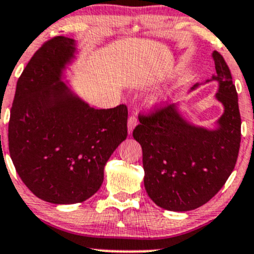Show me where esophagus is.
Listing matches in <instances>:
<instances>
[{
  "label": "esophagus",
  "mask_w": 254,
  "mask_h": 254,
  "mask_svg": "<svg viewBox=\"0 0 254 254\" xmlns=\"http://www.w3.org/2000/svg\"><path fill=\"white\" fill-rule=\"evenodd\" d=\"M137 125H138V121H137V119H135V116H130L129 119H128V122H127L128 134H132L133 129H134Z\"/></svg>",
  "instance_id": "obj_1"
}]
</instances>
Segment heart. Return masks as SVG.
Returning <instances> with one entry per match:
<instances>
[{
  "instance_id": "heart-1",
  "label": "heart",
  "mask_w": 254,
  "mask_h": 254,
  "mask_svg": "<svg viewBox=\"0 0 254 254\" xmlns=\"http://www.w3.org/2000/svg\"><path fill=\"white\" fill-rule=\"evenodd\" d=\"M163 99V97H162V94H160V95H156V97H154L151 99V104H160V102L161 100Z\"/></svg>"
}]
</instances>
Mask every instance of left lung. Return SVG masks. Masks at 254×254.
Listing matches in <instances>:
<instances>
[{
	"mask_svg": "<svg viewBox=\"0 0 254 254\" xmlns=\"http://www.w3.org/2000/svg\"><path fill=\"white\" fill-rule=\"evenodd\" d=\"M212 58L215 73L203 83H218L214 97L224 108L214 128L193 125L178 103L139 117L133 130L143 150L146 192L167 211H191L208 202L235 167L241 141L239 99L224 58L217 51Z\"/></svg>",
	"mask_w": 254,
	"mask_h": 254,
	"instance_id": "1",
	"label": "left lung"
}]
</instances>
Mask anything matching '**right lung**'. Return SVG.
Returning <instances> with one entry per match:
<instances>
[{"label":"right lung","instance_id":"1","mask_svg":"<svg viewBox=\"0 0 254 254\" xmlns=\"http://www.w3.org/2000/svg\"><path fill=\"white\" fill-rule=\"evenodd\" d=\"M77 43L46 42L19 77L8 126L19 177L46 202H83L102 187L104 167L127 137L126 105L94 109L66 80Z\"/></svg>","mask_w":254,"mask_h":254}]
</instances>
